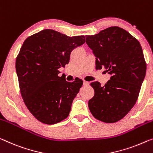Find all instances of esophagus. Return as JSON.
<instances>
[{
    "mask_svg": "<svg viewBox=\"0 0 153 153\" xmlns=\"http://www.w3.org/2000/svg\"><path fill=\"white\" fill-rule=\"evenodd\" d=\"M84 86H88V85H89V82H86V81H85V80H84Z\"/></svg>",
    "mask_w": 153,
    "mask_h": 153,
    "instance_id": "esophagus-1",
    "label": "esophagus"
}]
</instances>
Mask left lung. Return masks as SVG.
I'll use <instances>...</instances> for the list:
<instances>
[{
  "label": "left lung",
  "mask_w": 153,
  "mask_h": 153,
  "mask_svg": "<svg viewBox=\"0 0 153 153\" xmlns=\"http://www.w3.org/2000/svg\"><path fill=\"white\" fill-rule=\"evenodd\" d=\"M86 42L96 58V69L104 67L111 75L104 85L91 83L95 94L88 101V108L97 120L117 122L137 100L146 71L142 48L135 38L119 27L86 36Z\"/></svg>",
  "instance_id": "obj_1"
}]
</instances>
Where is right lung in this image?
Segmentation results:
<instances>
[{
  "label": "right lung",
  "instance_id": "1",
  "mask_svg": "<svg viewBox=\"0 0 153 153\" xmlns=\"http://www.w3.org/2000/svg\"><path fill=\"white\" fill-rule=\"evenodd\" d=\"M84 42V36L69 37L44 29L27 38L20 48L16 60L20 93L28 110L43 124H57L69 116L83 81L69 82L58 76V69Z\"/></svg>",
  "mask_w": 153,
  "mask_h": 153
}]
</instances>
